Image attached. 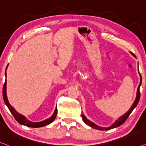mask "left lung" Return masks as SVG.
Here are the masks:
<instances>
[{
	"label": "left lung",
	"mask_w": 146,
	"mask_h": 146,
	"mask_svg": "<svg viewBox=\"0 0 146 146\" xmlns=\"http://www.w3.org/2000/svg\"><path fill=\"white\" fill-rule=\"evenodd\" d=\"M139 71V70H138ZM140 73V72H139ZM140 84H139V86L138 87V90H137V94H136V100L134 102L133 104H132V106H131V108H130V110L128 111L125 114H124L123 116H121V117H119V118L117 119V121H115V122L114 123H113L110 126V127H99V126H98L96 125V124L93 123L92 122H91L90 121H89L88 119H86V117L84 116V114L82 113V115H81L82 116V120L84 122V123H86L87 125L90 126V127L93 128V129H97V130H110V129H114V128H117L119 127V126H121L122 124H123L125 123V121L127 120L128 117L130 115V114L131 113L132 111L134 108L136 107V106L138 105L139 100H140V86L141 85V84H142V77H141V75L140 74Z\"/></svg>",
	"instance_id": "obj_1"
}]
</instances>
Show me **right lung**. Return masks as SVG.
<instances>
[{
	"mask_svg": "<svg viewBox=\"0 0 146 146\" xmlns=\"http://www.w3.org/2000/svg\"><path fill=\"white\" fill-rule=\"evenodd\" d=\"M8 67V66H7ZM7 67H6V69H7ZM5 77H6V71H5ZM3 98L4 103L6 104V105L7 106L8 108L9 109L11 113L13 115V116L14 117V118L18 122L19 124L22 125L27 126L28 127H32V128H38V127H44V126H46L49 124H50L54 121V119H56V115H57L58 113V110L57 107L56 108V110L54 111V113L52 114V116L50 117V118L46 119L44 121H40V122H37V123H34V122H31L29 120H27V119L26 118L25 116L23 115L19 114V113H17L15 109L12 107V106L10 105L9 102L8 100L7 95H6V79L5 80V82H4V86H3Z\"/></svg>",
	"mask_w": 146,
	"mask_h": 146,
	"instance_id": "right-lung-1",
	"label": "right lung"
}]
</instances>
